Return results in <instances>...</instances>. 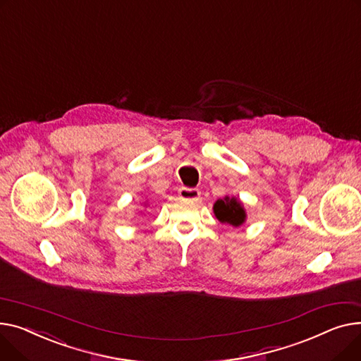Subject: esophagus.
Returning a JSON list of instances; mask_svg holds the SVG:
<instances>
[{"instance_id":"esophagus-1","label":"esophagus","mask_w":361,"mask_h":361,"mask_svg":"<svg viewBox=\"0 0 361 361\" xmlns=\"http://www.w3.org/2000/svg\"><path fill=\"white\" fill-rule=\"evenodd\" d=\"M200 189L197 188H182L179 190V197L182 200H198L200 198Z\"/></svg>"}]
</instances>
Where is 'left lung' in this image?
Listing matches in <instances>:
<instances>
[{
    "instance_id": "8db88e82",
    "label": "left lung",
    "mask_w": 361,
    "mask_h": 361,
    "mask_svg": "<svg viewBox=\"0 0 361 361\" xmlns=\"http://www.w3.org/2000/svg\"><path fill=\"white\" fill-rule=\"evenodd\" d=\"M214 214L221 223H228L231 226H240L245 221V209L236 198L219 200L214 204Z\"/></svg>"
}]
</instances>
